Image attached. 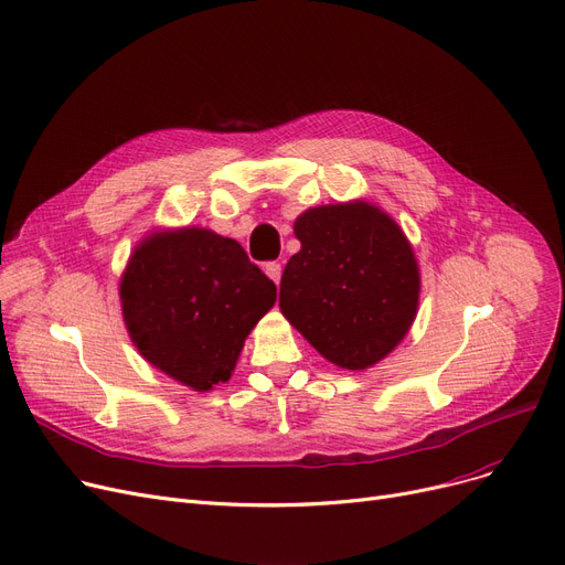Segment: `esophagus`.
<instances>
[{
  "instance_id": "obj_1",
  "label": "esophagus",
  "mask_w": 565,
  "mask_h": 565,
  "mask_svg": "<svg viewBox=\"0 0 565 565\" xmlns=\"http://www.w3.org/2000/svg\"><path fill=\"white\" fill-rule=\"evenodd\" d=\"M265 275L279 286V281H281V265L275 263V260L273 263H265Z\"/></svg>"
}]
</instances>
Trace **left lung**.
Segmentation results:
<instances>
[{"label":"left lung","instance_id":"obj_1","mask_svg":"<svg viewBox=\"0 0 565 565\" xmlns=\"http://www.w3.org/2000/svg\"><path fill=\"white\" fill-rule=\"evenodd\" d=\"M281 275L279 307L324 360L364 371L403 341L419 307V265L401 226L366 201L309 207Z\"/></svg>","mask_w":565,"mask_h":565}]
</instances>
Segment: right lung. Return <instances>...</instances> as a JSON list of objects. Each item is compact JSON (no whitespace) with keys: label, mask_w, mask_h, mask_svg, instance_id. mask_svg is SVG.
<instances>
[{"label":"right lung","mask_w":565,"mask_h":565,"mask_svg":"<svg viewBox=\"0 0 565 565\" xmlns=\"http://www.w3.org/2000/svg\"><path fill=\"white\" fill-rule=\"evenodd\" d=\"M121 309L141 358L194 392L226 382L277 286L231 237L207 228L151 233L121 277Z\"/></svg>","instance_id":"right-lung-1"}]
</instances>
